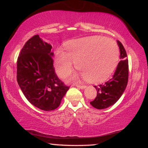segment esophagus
Instances as JSON below:
<instances>
[{"label": "esophagus", "instance_id": "obj_1", "mask_svg": "<svg viewBox=\"0 0 148 148\" xmlns=\"http://www.w3.org/2000/svg\"><path fill=\"white\" fill-rule=\"evenodd\" d=\"M76 86L77 88H81V89H85L86 88V86H83V85H76Z\"/></svg>", "mask_w": 148, "mask_h": 148}]
</instances>
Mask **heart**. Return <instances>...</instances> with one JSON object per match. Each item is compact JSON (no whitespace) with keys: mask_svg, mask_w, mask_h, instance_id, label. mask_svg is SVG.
Instances as JSON below:
<instances>
[{"mask_svg":"<svg viewBox=\"0 0 148 148\" xmlns=\"http://www.w3.org/2000/svg\"><path fill=\"white\" fill-rule=\"evenodd\" d=\"M120 59L118 46L114 40L101 36H90L67 42L65 53L58 51L54 58V68L61 79L70 75L76 64L81 72L69 79L77 81L100 83L111 76Z\"/></svg>","mask_w":148,"mask_h":148,"instance_id":"1","label":"heart"}]
</instances>
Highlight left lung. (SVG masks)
Here are the masks:
<instances>
[{"mask_svg":"<svg viewBox=\"0 0 148 148\" xmlns=\"http://www.w3.org/2000/svg\"><path fill=\"white\" fill-rule=\"evenodd\" d=\"M120 48V59L113 78L104 84L95 86L97 96L90 103L97 109H104L112 106L120 99L123 94L128 83L129 64L127 53L123 45L117 41Z\"/></svg>","mask_w":148,"mask_h":148,"instance_id":"left-lung-1","label":"left lung"}]
</instances>
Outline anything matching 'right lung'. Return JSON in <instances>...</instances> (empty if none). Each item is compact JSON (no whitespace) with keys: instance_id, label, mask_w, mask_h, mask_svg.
<instances>
[{"instance_id":"add662e5","label":"right lung","mask_w":148,"mask_h":148,"mask_svg":"<svg viewBox=\"0 0 148 148\" xmlns=\"http://www.w3.org/2000/svg\"><path fill=\"white\" fill-rule=\"evenodd\" d=\"M51 49L38 35H34L25 42L17 59L18 86L28 101L44 111L57 108L69 88L55 73Z\"/></svg>"}]
</instances>
